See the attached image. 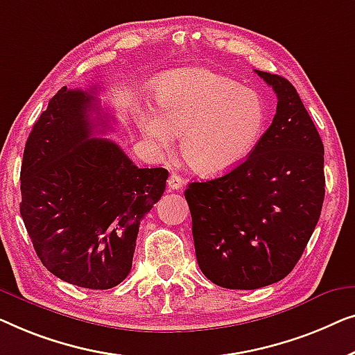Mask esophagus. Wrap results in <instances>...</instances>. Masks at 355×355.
<instances>
[{
    "mask_svg": "<svg viewBox=\"0 0 355 355\" xmlns=\"http://www.w3.org/2000/svg\"><path fill=\"white\" fill-rule=\"evenodd\" d=\"M167 187L171 189H182L183 187V178L178 175V173H172L167 180Z\"/></svg>",
    "mask_w": 355,
    "mask_h": 355,
    "instance_id": "1",
    "label": "esophagus"
}]
</instances>
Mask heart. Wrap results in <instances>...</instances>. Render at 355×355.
I'll list each match as a JSON object with an SVG mask.
<instances>
[{"instance_id": "obj_1", "label": "heart", "mask_w": 355, "mask_h": 355, "mask_svg": "<svg viewBox=\"0 0 355 355\" xmlns=\"http://www.w3.org/2000/svg\"><path fill=\"white\" fill-rule=\"evenodd\" d=\"M157 112L144 107L138 125L159 151L182 135V156L202 175L238 166L257 146L267 119L266 103L251 88L204 69H187L153 85Z\"/></svg>"}]
</instances>
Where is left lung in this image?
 Listing matches in <instances>:
<instances>
[{"label":"left lung","instance_id":"obj_1","mask_svg":"<svg viewBox=\"0 0 355 355\" xmlns=\"http://www.w3.org/2000/svg\"><path fill=\"white\" fill-rule=\"evenodd\" d=\"M256 72L277 93L272 125L243 164L184 191L199 268L228 289H257L286 277L325 198L323 143L296 88Z\"/></svg>","mask_w":355,"mask_h":355}]
</instances>
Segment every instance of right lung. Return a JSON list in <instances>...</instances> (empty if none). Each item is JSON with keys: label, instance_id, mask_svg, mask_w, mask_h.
I'll return each instance as SVG.
<instances>
[{"label": "right lung", "instance_id": "add662e5", "mask_svg": "<svg viewBox=\"0 0 355 355\" xmlns=\"http://www.w3.org/2000/svg\"><path fill=\"white\" fill-rule=\"evenodd\" d=\"M96 93L62 87L35 122L24 149L21 216L53 275L109 289L132 270L139 222L161 199L168 172L139 168L119 144L93 138L96 125L109 128Z\"/></svg>", "mask_w": 355, "mask_h": 355}]
</instances>
